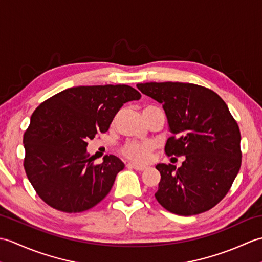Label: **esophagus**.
Listing matches in <instances>:
<instances>
[{"mask_svg":"<svg viewBox=\"0 0 262 262\" xmlns=\"http://www.w3.org/2000/svg\"><path fill=\"white\" fill-rule=\"evenodd\" d=\"M127 166L128 168H133V169H135V170H137V171H144L146 169V166H144V165H138V164H135V163H128L127 164Z\"/></svg>","mask_w":262,"mask_h":262,"instance_id":"obj_1","label":"esophagus"}]
</instances>
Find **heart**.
Segmentation results:
<instances>
[{"mask_svg": "<svg viewBox=\"0 0 262 262\" xmlns=\"http://www.w3.org/2000/svg\"><path fill=\"white\" fill-rule=\"evenodd\" d=\"M147 108H155L153 105H147ZM153 149V145L151 143H138V142H130L126 144L122 147V154L127 159H129L137 163H145L149 159V155Z\"/></svg>", "mask_w": 262, "mask_h": 262, "instance_id": "1", "label": "heart"}]
</instances>
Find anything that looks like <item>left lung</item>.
I'll use <instances>...</instances> for the list:
<instances>
[{"label":"left lung","instance_id":"1","mask_svg":"<svg viewBox=\"0 0 262 262\" xmlns=\"http://www.w3.org/2000/svg\"><path fill=\"white\" fill-rule=\"evenodd\" d=\"M138 90L162 104L171 136L168 157H185L180 168L159 163L155 198L177 215L204 213L219 204L241 168V134L226 103L207 88L149 82Z\"/></svg>","mask_w":262,"mask_h":262}]
</instances>
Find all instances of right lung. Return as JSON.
<instances>
[{
    "label": "right lung",
    "instance_id": "1",
    "mask_svg": "<svg viewBox=\"0 0 262 262\" xmlns=\"http://www.w3.org/2000/svg\"><path fill=\"white\" fill-rule=\"evenodd\" d=\"M140 98V92L125 84L74 86L33 111L24 136V166L43 202L66 213H80L107 196L125 164L105 155L96 165L86 153L88 141L109 129L124 103Z\"/></svg>",
    "mask_w": 262,
    "mask_h": 262
}]
</instances>
